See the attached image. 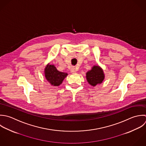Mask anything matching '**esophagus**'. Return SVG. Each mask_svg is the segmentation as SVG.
Wrapping results in <instances>:
<instances>
[{"mask_svg": "<svg viewBox=\"0 0 146 146\" xmlns=\"http://www.w3.org/2000/svg\"><path fill=\"white\" fill-rule=\"evenodd\" d=\"M70 72H71V73H76L77 72V69H76V68L75 67H73V68H71Z\"/></svg>", "mask_w": 146, "mask_h": 146, "instance_id": "obj_1", "label": "esophagus"}]
</instances>
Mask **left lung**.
Returning <instances> with one entry per match:
<instances>
[{
	"label": "left lung",
	"mask_w": 146,
	"mask_h": 146,
	"mask_svg": "<svg viewBox=\"0 0 146 146\" xmlns=\"http://www.w3.org/2000/svg\"><path fill=\"white\" fill-rule=\"evenodd\" d=\"M104 77L103 70L98 66H94L91 70L86 73L87 81L90 85L93 86L102 83Z\"/></svg>",
	"instance_id": "obj_1"
}]
</instances>
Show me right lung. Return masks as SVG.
Wrapping results in <instances>:
<instances>
[{"label":"right lung","mask_w":146,"mask_h":146,"mask_svg":"<svg viewBox=\"0 0 146 146\" xmlns=\"http://www.w3.org/2000/svg\"><path fill=\"white\" fill-rule=\"evenodd\" d=\"M67 75L66 73L58 71L54 65H48L45 69L46 79L51 85L55 86H58L61 84Z\"/></svg>","instance_id":"right-lung-1"}]
</instances>
